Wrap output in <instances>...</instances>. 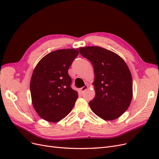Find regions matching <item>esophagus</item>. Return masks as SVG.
I'll list each match as a JSON object with an SVG mask.
<instances>
[{
	"label": "esophagus",
	"instance_id": "34e87169",
	"mask_svg": "<svg viewBox=\"0 0 159 159\" xmlns=\"http://www.w3.org/2000/svg\"><path fill=\"white\" fill-rule=\"evenodd\" d=\"M88 88V85H84V87H82L81 88H80V91H81V93H83L84 91L85 90L87 89Z\"/></svg>",
	"mask_w": 159,
	"mask_h": 159
}]
</instances>
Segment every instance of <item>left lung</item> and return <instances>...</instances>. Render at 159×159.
<instances>
[{
    "label": "left lung",
    "instance_id": "1",
    "mask_svg": "<svg viewBox=\"0 0 159 159\" xmlns=\"http://www.w3.org/2000/svg\"><path fill=\"white\" fill-rule=\"evenodd\" d=\"M79 50L94 69L95 96L89 103L92 111L107 121L119 117L133 97V80L127 65L117 54L99 46L80 48Z\"/></svg>",
    "mask_w": 159,
    "mask_h": 159
}]
</instances>
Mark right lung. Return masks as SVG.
Here are the masks:
<instances>
[{"label": "right lung", "mask_w": 159, "mask_h": 159, "mask_svg": "<svg viewBox=\"0 0 159 159\" xmlns=\"http://www.w3.org/2000/svg\"><path fill=\"white\" fill-rule=\"evenodd\" d=\"M78 49L52 52L38 62L30 81L33 107L43 119L58 122L73 109L78 93L71 88L68 69Z\"/></svg>", "instance_id": "add662e5"}]
</instances>
